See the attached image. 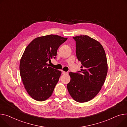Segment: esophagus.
<instances>
[{"label": "esophagus", "mask_w": 127, "mask_h": 127, "mask_svg": "<svg viewBox=\"0 0 127 127\" xmlns=\"http://www.w3.org/2000/svg\"><path fill=\"white\" fill-rule=\"evenodd\" d=\"M62 73L63 74H67V72H65V71L62 70Z\"/></svg>", "instance_id": "obj_1"}]
</instances>
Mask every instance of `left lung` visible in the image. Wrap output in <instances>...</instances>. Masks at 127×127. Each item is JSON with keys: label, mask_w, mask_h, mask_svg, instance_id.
I'll list each match as a JSON object with an SVG mask.
<instances>
[{"label": "left lung", "mask_w": 127, "mask_h": 127, "mask_svg": "<svg viewBox=\"0 0 127 127\" xmlns=\"http://www.w3.org/2000/svg\"><path fill=\"white\" fill-rule=\"evenodd\" d=\"M76 55L81 61V70L69 73L70 81L67 87L76 102H87L99 92L105 81L108 64L105 50L99 42L87 35L73 37Z\"/></svg>", "instance_id": "obj_1"}]
</instances>
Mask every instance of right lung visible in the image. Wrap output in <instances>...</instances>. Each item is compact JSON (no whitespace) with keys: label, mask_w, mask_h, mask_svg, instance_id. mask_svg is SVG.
<instances>
[{"label":"right lung","mask_w":127,"mask_h":127,"mask_svg":"<svg viewBox=\"0 0 127 127\" xmlns=\"http://www.w3.org/2000/svg\"><path fill=\"white\" fill-rule=\"evenodd\" d=\"M67 38L49 35L33 39L25 48L20 62L21 79L28 94L39 102L52 95L61 71L49 66L57 50Z\"/></svg>","instance_id":"1"}]
</instances>
